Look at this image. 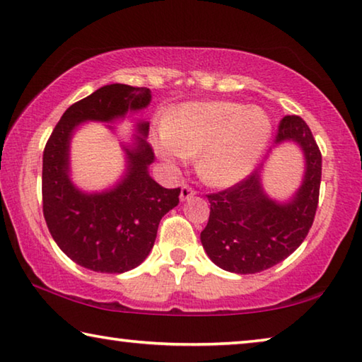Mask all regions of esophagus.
<instances>
[{"mask_svg":"<svg viewBox=\"0 0 362 362\" xmlns=\"http://www.w3.org/2000/svg\"><path fill=\"white\" fill-rule=\"evenodd\" d=\"M194 194H196V192H194V189H193L192 187L183 185V187L180 188V201H188V199H192Z\"/></svg>","mask_w":362,"mask_h":362,"instance_id":"1","label":"esophagus"}]
</instances>
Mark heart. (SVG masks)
<instances>
[{"label":"heart","mask_w":362,"mask_h":362,"mask_svg":"<svg viewBox=\"0 0 362 362\" xmlns=\"http://www.w3.org/2000/svg\"><path fill=\"white\" fill-rule=\"evenodd\" d=\"M272 134V118L260 107L228 100L187 102L159 122L151 144L173 169L198 155L201 180L214 188H230L259 166Z\"/></svg>","instance_id":"1"}]
</instances>
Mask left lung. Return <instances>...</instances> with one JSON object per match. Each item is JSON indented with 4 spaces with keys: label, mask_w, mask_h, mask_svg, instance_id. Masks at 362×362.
Masks as SVG:
<instances>
[{
    "label": "left lung",
    "mask_w": 362,
    "mask_h": 362,
    "mask_svg": "<svg viewBox=\"0 0 362 362\" xmlns=\"http://www.w3.org/2000/svg\"><path fill=\"white\" fill-rule=\"evenodd\" d=\"M274 142H292L303 153L302 183L289 199L278 201L265 192L263 168L235 187L207 194L211 216L201 243L225 272L254 274L274 267L303 243L313 225L322 163L313 134L300 116H284Z\"/></svg>",
    "instance_id": "1"
}]
</instances>
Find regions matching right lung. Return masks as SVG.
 Segmentation results:
<instances>
[{
    "instance_id": "right-lung-1",
    "label": "right lung",
    "mask_w": 362,
    "mask_h": 362,
    "mask_svg": "<svg viewBox=\"0 0 362 362\" xmlns=\"http://www.w3.org/2000/svg\"><path fill=\"white\" fill-rule=\"evenodd\" d=\"M150 102L148 88L103 86L66 108L42 153V214L47 228L66 257L97 273L129 272L148 257L159 222L179 204L180 188H163L151 179L148 168L155 153L146 142V121L136 122L132 142H121L124 173L102 192H84L73 183L71 139L83 122L115 124Z\"/></svg>"
}]
</instances>
